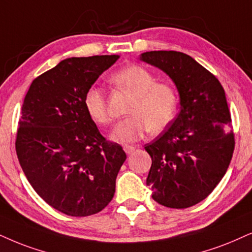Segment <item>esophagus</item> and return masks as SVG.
Listing matches in <instances>:
<instances>
[{
    "label": "esophagus",
    "instance_id": "obj_1",
    "mask_svg": "<svg viewBox=\"0 0 252 252\" xmlns=\"http://www.w3.org/2000/svg\"><path fill=\"white\" fill-rule=\"evenodd\" d=\"M123 150H124V151H126V155H131L132 152H135L136 148H135V146H131V145H124L123 146Z\"/></svg>",
    "mask_w": 252,
    "mask_h": 252
}]
</instances>
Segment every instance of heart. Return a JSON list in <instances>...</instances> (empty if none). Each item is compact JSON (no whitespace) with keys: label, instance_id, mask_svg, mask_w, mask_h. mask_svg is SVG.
<instances>
[{"label":"heart","instance_id":"heart-1","mask_svg":"<svg viewBox=\"0 0 252 252\" xmlns=\"http://www.w3.org/2000/svg\"><path fill=\"white\" fill-rule=\"evenodd\" d=\"M121 89L135 95L129 108L132 114L121 121L110 135L111 141L129 144L139 141L150 130L160 132L174 120L179 106L177 89L166 82H157V78L149 69L138 65L128 66L111 79ZM86 111L97 124L110 123L107 96L103 89L91 87L84 97Z\"/></svg>","mask_w":252,"mask_h":252}]
</instances>
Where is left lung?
<instances>
[{"label":"left lung","instance_id":"obj_1","mask_svg":"<svg viewBox=\"0 0 252 252\" xmlns=\"http://www.w3.org/2000/svg\"><path fill=\"white\" fill-rule=\"evenodd\" d=\"M139 59L166 73L180 98L176 120L145 145L152 159L146 185L160 205L189 208L213 192L230 164L235 139L224 89L183 52L150 51Z\"/></svg>","mask_w":252,"mask_h":252}]
</instances>
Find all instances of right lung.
<instances>
[{"instance_id":"obj_1","label":"right lung","mask_w":252,"mask_h":252,"mask_svg":"<svg viewBox=\"0 0 252 252\" xmlns=\"http://www.w3.org/2000/svg\"><path fill=\"white\" fill-rule=\"evenodd\" d=\"M119 58H67L34 79L25 95L16 137L18 160L38 195L66 215L96 214L115 193L126 155L101 135L84 97Z\"/></svg>"}]
</instances>
